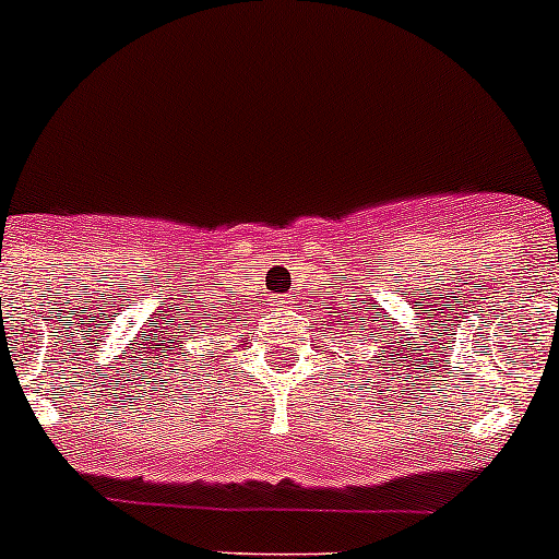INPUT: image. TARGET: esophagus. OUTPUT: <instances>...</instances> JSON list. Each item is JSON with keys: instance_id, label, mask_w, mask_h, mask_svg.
Here are the masks:
<instances>
[{"instance_id": "esophagus-1", "label": "esophagus", "mask_w": 559, "mask_h": 559, "mask_svg": "<svg viewBox=\"0 0 559 559\" xmlns=\"http://www.w3.org/2000/svg\"><path fill=\"white\" fill-rule=\"evenodd\" d=\"M274 305H276V307H285V299H276Z\"/></svg>"}]
</instances>
